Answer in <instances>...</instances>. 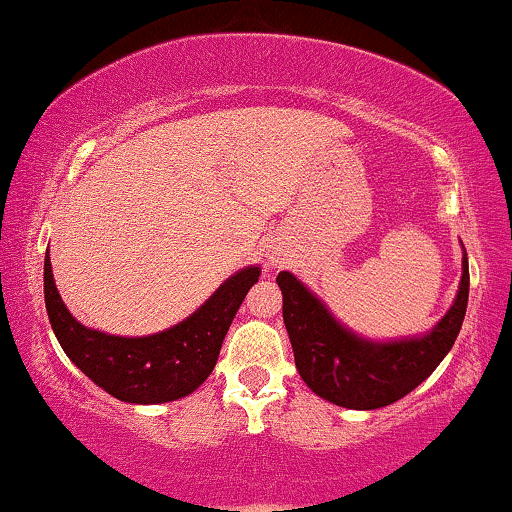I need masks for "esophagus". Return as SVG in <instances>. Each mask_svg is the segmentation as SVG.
I'll list each match as a JSON object with an SVG mask.
<instances>
[{
	"instance_id": "esophagus-1",
	"label": "esophagus",
	"mask_w": 512,
	"mask_h": 512,
	"mask_svg": "<svg viewBox=\"0 0 512 512\" xmlns=\"http://www.w3.org/2000/svg\"><path fill=\"white\" fill-rule=\"evenodd\" d=\"M267 258H270V265H281L283 263V256L276 249H272L270 254H267Z\"/></svg>"
}]
</instances>
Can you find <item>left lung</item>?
Wrapping results in <instances>:
<instances>
[{"mask_svg": "<svg viewBox=\"0 0 512 512\" xmlns=\"http://www.w3.org/2000/svg\"><path fill=\"white\" fill-rule=\"evenodd\" d=\"M283 322L295 351L299 376L317 397L354 410L383 408L429 379L460 333L469 297V265L445 317L422 335L372 340L347 329L292 272H279Z\"/></svg>", "mask_w": 512, "mask_h": 512, "instance_id": "8db88e82", "label": "left lung"}]
</instances>
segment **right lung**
Here are the masks:
<instances>
[{
  "instance_id": "right-lung-1",
  "label": "right lung",
  "mask_w": 512,
  "mask_h": 512,
  "mask_svg": "<svg viewBox=\"0 0 512 512\" xmlns=\"http://www.w3.org/2000/svg\"><path fill=\"white\" fill-rule=\"evenodd\" d=\"M261 276L249 265L229 276L186 320L140 338L83 326L63 304L45 254V306L56 340L92 383L127 404H165L195 392L213 372L242 299Z\"/></svg>"
}]
</instances>
